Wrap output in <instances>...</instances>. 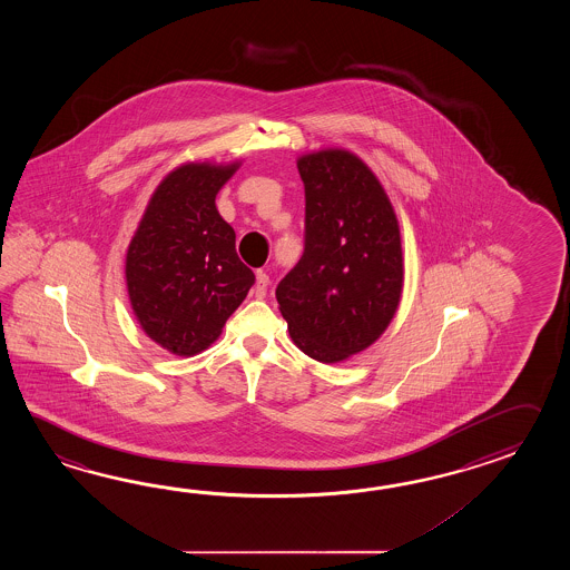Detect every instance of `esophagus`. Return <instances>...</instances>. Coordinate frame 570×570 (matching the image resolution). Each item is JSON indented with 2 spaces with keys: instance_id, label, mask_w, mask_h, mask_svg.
Listing matches in <instances>:
<instances>
[{
  "instance_id": "34e87169",
  "label": "esophagus",
  "mask_w": 570,
  "mask_h": 570,
  "mask_svg": "<svg viewBox=\"0 0 570 570\" xmlns=\"http://www.w3.org/2000/svg\"><path fill=\"white\" fill-rule=\"evenodd\" d=\"M268 283H271V279H268L267 273H265V271H256V297H265V295H267Z\"/></svg>"
}]
</instances>
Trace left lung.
<instances>
[{"label":"left lung","instance_id":"left-lung-1","mask_svg":"<svg viewBox=\"0 0 570 570\" xmlns=\"http://www.w3.org/2000/svg\"><path fill=\"white\" fill-rule=\"evenodd\" d=\"M305 185V248L277 285L299 351L334 364L387 330L403 291L400 222L375 173L344 148L297 158Z\"/></svg>","mask_w":570,"mask_h":570}]
</instances>
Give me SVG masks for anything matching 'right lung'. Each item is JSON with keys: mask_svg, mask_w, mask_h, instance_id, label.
Here are the masks:
<instances>
[{"mask_svg": "<svg viewBox=\"0 0 570 570\" xmlns=\"http://www.w3.org/2000/svg\"><path fill=\"white\" fill-rule=\"evenodd\" d=\"M240 160L185 163L158 183L126 253V287L146 336L177 356L212 346L255 283L216 195Z\"/></svg>", "mask_w": 570, "mask_h": 570, "instance_id": "obj_1", "label": "right lung"}]
</instances>
